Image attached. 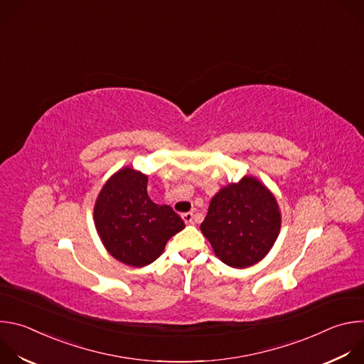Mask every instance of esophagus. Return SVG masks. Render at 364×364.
Returning a JSON list of instances; mask_svg holds the SVG:
<instances>
[{
  "mask_svg": "<svg viewBox=\"0 0 364 364\" xmlns=\"http://www.w3.org/2000/svg\"><path fill=\"white\" fill-rule=\"evenodd\" d=\"M183 220L187 223V225H191L193 220H194V215L191 212H187V213H183Z\"/></svg>",
  "mask_w": 364,
  "mask_h": 364,
  "instance_id": "obj_1",
  "label": "esophagus"
}]
</instances>
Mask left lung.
Here are the masks:
<instances>
[{"label":"left lung","mask_w":364,"mask_h":364,"mask_svg":"<svg viewBox=\"0 0 364 364\" xmlns=\"http://www.w3.org/2000/svg\"><path fill=\"white\" fill-rule=\"evenodd\" d=\"M200 229L220 261L240 269L271 250L281 229V215L271 191L256 178L245 177L212 198Z\"/></svg>","instance_id":"obj_1"}]
</instances>
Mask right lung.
<instances>
[{
	"instance_id": "obj_1",
	"label": "right lung",
	"mask_w": 364,
	"mask_h": 364,
	"mask_svg": "<svg viewBox=\"0 0 364 364\" xmlns=\"http://www.w3.org/2000/svg\"><path fill=\"white\" fill-rule=\"evenodd\" d=\"M146 184V176L124 168L103 186L95 204V225L103 245L131 267L154 262L167 240L186 228L170 205L148 197Z\"/></svg>"
}]
</instances>
